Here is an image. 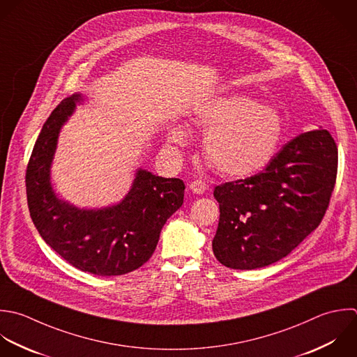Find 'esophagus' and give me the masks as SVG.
I'll return each instance as SVG.
<instances>
[{"instance_id":"obj_1","label":"esophagus","mask_w":357,"mask_h":357,"mask_svg":"<svg viewBox=\"0 0 357 357\" xmlns=\"http://www.w3.org/2000/svg\"><path fill=\"white\" fill-rule=\"evenodd\" d=\"M190 190L193 192V193H196V195H202V193H204L206 192V189H207V183L203 181V179H196V181H193L192 183H190Z\"/></svg>"}]
</instances>
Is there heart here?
<instances>
[{"mask_svg":"<svg viewBox=\"0 0 357 357\" xmlns=\"http://www.w3.org/2000/svg\"><path fill=\"white\" fill-rule=\"evenodd\" d=\"M193 121L206 133V161L229 176H248L264 168L275 154L282 132L281 118L274 109L245 96L203 104ZM168 139L182 147L188 143V132L175 126Z\"/></svg>","mask_w":357,"mask_h":357,"instance_id":"1","label":"heart"}]
</instances>
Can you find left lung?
<instances>
[{
	"instance_id": "left-lung-1",
	"label": "left lung",
	"mask_w": 357,
	"mask_h": 357,
	"mask_svg": "<svg viewBox=\"0 0 357 357\" xmlns=\"http://www.w3.org/2000/svg\"><path fill=\"white\" fill-rule=\"evenodd\" d=\"M337 172V143L328 130L316 129L284 144L261 172L215 186L217 260L255 270L288 256L323 221Z\"/></svg>"
}]
</instances>
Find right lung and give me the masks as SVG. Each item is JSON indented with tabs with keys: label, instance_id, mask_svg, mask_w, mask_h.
I'll list each match as a JSON object with an SVG mask.
<instances>
[{
	"label": "right lung",
	"instance_id": "right-lung-1",
	"mask_svg": "<svg viewBox=\"0 0 357 357\" xmlns=\"http://www.w3.org/2000/svg\"><path fill=\"white\" fill-rule=\"evenodd\" d=\"M80 100V94L65 98L36 140L26 169L30 217L44 242L75 268L101 277L128 274L154 253L164 224L183 204L185 183L139 169L119 204L79 210L59 200L50 168L61 126Z\"/></svg>",
	"mask_w": 357,
	"mask_h": 357
}]
</instances>
